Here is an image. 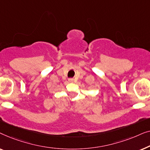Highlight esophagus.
Wrapping results in <instances>:
<instances>
[{"mask_svg":"<svg viewBox=\"0 0 150 150\" xmlns=\"http://www.w3.org/2000/svg\"><path fill=\"white\" fill-rule=\"evenodd\" d=\"M68 81L69 82V83H73V82H74V79H68Z\"/></svg>","mask_w":150,"mask_h":150,"instance_id":"34e87169","label":"esophagus"}]
</instances>
